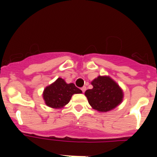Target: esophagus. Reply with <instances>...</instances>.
Segmentation results:
<instances>
[{
  "label": "esophagus",
  "mask_w": 157,
  "mask_h": 157,
  "mask_svg": "<svg viewBox=\"0 0 157 157\" xmlns=\"http://www.w3.org/2000/svg\"><path fill=\"white\" fill-rule=\"evenodd\" d=\"M81 90L82 91V92H85V91L86 90V86H83V87H82V88H81Z\"/></svg>",
  "instance_id": "34e87169"
}]
</instances>
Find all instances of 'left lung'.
<instances>
[{
    "label": "left lung",
    "mask_w": 157,
    "mask_h": 157,
    "mask_svg": "<svg viewBox=\"0 0 157 157\" xmlns=\"http://www.w3.org/2000/svg\"><path fill=\"white\" fill-rule=\"evenodd\" d=\"M93 88L85 92L90 105L99 112L112 110L122 102L123 92L114 81L107 76H98L92 82Z\"/></svg>",
    "instance_id": "obj_1"
}]
</instances>
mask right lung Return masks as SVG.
<instances>
[{"instance_id": "1", "label": "right lung", "mask_w": 157, "mask_h": 157, "mask_svg": "<svg viewBox=\"0 0 157 157\" xmlns=\"http://www.w3.org/2000/svg\"><path fill=\"white\" fill-rule=\"evenodd\" d=\"M82 93V91L73 83L67 84L62 78H58L44 91V99L46 105L54 109H59L66 105L73 94Z\"/></svg>"}]
</instances>
